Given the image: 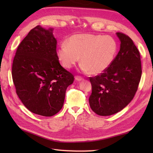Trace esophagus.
Instances as JSON below:
<instances>
[{
  "mask_svg": "<svg viewBox=\"0 0 153 153\" xmlns=\"http://www.w3.org/2000/svg\"><path fill=\"white\" fill-rule=\"evenodd\" d=\"M75 79H76L77 80V81H78V82H79V81H82V80L84 79V78H83L82 77H81V76H76V77H75Z\"/></svg>",
  "mask_w": 153,
  "mask_h": 153,
  "instance_id": "obj_1",
  "label": "esophagus"
}]
</instances>
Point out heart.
Listing matches in <instances>:
<instances>
[{
	"label": "heart",
	"instance_id": "b5f03b06",
	"mask_svg": "<svg viewBox=\"0 0 153 153\" xmlns=\"http://www.w3.org/2000/svg\"><path fill=\"white\" fill-rule=\"evenodd\" d=\"M118 45L112 36L93 33H77L62 42L56 55L65 68L70 69L81 56L80 68L93 75L107 70L117 54Z\"/></svg>",
	"mask_w": 153,
	"mask_h": 153
}]
</instances>
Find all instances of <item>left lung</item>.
Listing matches in <instances>:
<instances>
[{
  "mask_svg": "<svg viewBox=\"0 0 153 153\" xmlns=\"http://www.w3.org/2000/svg\"><path fill=\"white\" fill-rule=\"evenodd\" d=\"M120 50L107 70L90 77L92 94L89 103L98 115L117 113L128 105L138 90L142 75L140 55L132 40L117 32Z\"/></svg>",
  "mask_w": 153,
  "mask_h": 153,
  "instance_id": "1",
  "label": "left lung"
}]
</instances>
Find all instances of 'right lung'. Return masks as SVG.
<instances>
[{
    "mask_svg": "<svg viewBox=\"0 0 153 153\" xmlns=\"http://www.w3.org/2000/svg\"><path fill=\"white\" fill-rule=\"evenodd\" d=\"M53 29L33 28L18 46L12 65L16 93L28 110L51 117L63 106L67 88L74 76L56 55Z\"/></svg>",
    "mask_w": 153,
    "mask_h": 153,
    "instance_id": "1",
    "label": "right lung"
}]
</instances>
